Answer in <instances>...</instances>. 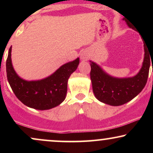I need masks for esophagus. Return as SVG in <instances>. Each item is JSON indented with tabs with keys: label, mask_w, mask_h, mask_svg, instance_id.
Instances as JSON below:
<instances>
[{
	"label": "esophagus",
	"mask_w": 153,
	"mask_h": 153,
	"mask_svg": "<svg viewBox=\"0 0 153 153\" xmlns=\"http://www.w3.org/2000/svg\"><path fill=\"white\" fill-rule=\"evenodd\" d=\"M88 58V53L86 51H82L80 54V59L83 61H86Z\"/></svg>",
	"instance_id": "esophagus-1"
}]
</instances>
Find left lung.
Returning a JSON list of instances; mask_svg holds the SVG:
<instances>
[{"label": "left lung", "instance_id": "8db88e82", "mask_svg": "<svg viewBox=\"0 0 153 153\" xmlns=\"http://www.w3.org/2000/svg\"><path fill=\"white\" fill-rule=\"evenodd\" d=\"M127 24L129 28L137 31L127 22ZM144 43L145 54L141 69L136 75L129 78L111 76L99 65L90 61L91 80L96 99L106 104L117 106L129 102L136 97L145 86L148 78L151 57Z\"/></svg>", "mask_w": 153, "mask_h": 153}]
</instances>
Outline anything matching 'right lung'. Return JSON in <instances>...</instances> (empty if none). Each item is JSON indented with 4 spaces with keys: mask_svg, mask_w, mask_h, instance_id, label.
<instances>
[{
    "mask_svg": "<svg viewBox=\"0 0 153 153\" xmlns=\"http://www.w3.org/2000/svg\"><path fill=\"white\" fill-rule=\"evenodd\" d=\"M80 59L77 58L59 67L54 73L38 80H26L16 73L11 61V47L6 60L8 81L19 100L26 106L37 110H47L57 106L65 99L68 81L76 71Z\"/></svg>",
    "mask_w": 153,
    "mask_h": 153,
    "instance_id": "obj_1",
    "label": "right lung"
}]
</instances>
